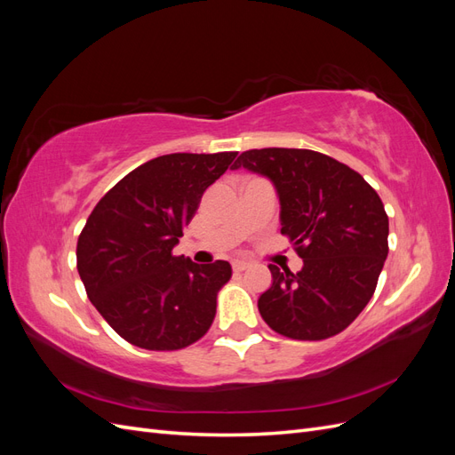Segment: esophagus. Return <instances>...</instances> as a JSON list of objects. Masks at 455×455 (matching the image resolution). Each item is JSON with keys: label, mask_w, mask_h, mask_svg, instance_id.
<instances>
[{"label": "esophagus", "mask_w": 455, "mask_h": 455, "mask_svg": "<svg viewBox=\"0 0 455 455\" xmlns=\"http://www.w3.org/2000/svg\"><path fill=\"white\" fill-rule=\"evenodd\" d=\"M233 271H237V273H241V271H244L246 267H249L251 264H249V261H244V259H235V261H233Z\"/></svg>", "instance_id": "obj_1"}]
</instances>
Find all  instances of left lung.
<instances>
[{
    "instance_id": "obj_1",
    "label": "left lung",
    "mask_w": 455,
    "mask_h": 455,
    "mask_svg": "<svg viewBox=\"0 0 455 455\" xmlns=\"http://www.w3.org/2000/svg\"><path fill=\"white\" fill-rule=\"evenodd\" d=\"M241 167L273 182L281 233L304 259L298 273L269 264L273 284L258 299L261 319L292 339L339 334L374 296L389 252V218L376 189L313 149H249L231 169Z\"/></svg>"
}]
</instances>
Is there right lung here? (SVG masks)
<instances>
[{
  "instance_id": "right-lung-1",
  "label": "right lung",
  "mask_w": 455,
  "mask_h": 455,
  "mask_svg": "<svg viewBox=\"0 0 455 455\" xmlns=\"http://www.w3.org/2000/svg\"><path fill=\"white\" fill-rule=\"evenodd\" d=\"M237 151L169 154L136 167L96 203L77 239V271L92 306L136 347L184 349L214 321L229 261L174 256L204 189Z\"/></svg>"
}]
</instances>
